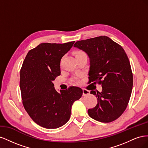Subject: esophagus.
<instances>
[{
	"mask_svg": "<svg viewBox=\"0 0 148 148\" xmlns=\"http://www.w3.org/2000/svg\"><path fill=\"white\" fill-rule=\"evenodd\" d=\"M88 95H89V91L86 90V89H83V96H86Z\"/></svg>",
	"mask_w": 148,
	"mask_h": 148,
	"instance_id": "34e87169",
	"label": "esophagus"
}]
</instances>
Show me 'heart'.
Returning a JSON list of instances; mask_svg holds the SVG:
<instances>
[{
	"instance_id": "b5f03b06",
	"label": "heart",
	"mask_w": 148,
	"mask_h": 148,
	"mask_svg": "<svg viewBox=\"0 0 148 148\" xmlns=\"http://www.w3.org/2000/svg\"><path fill=\"white\" fill-rule=\"evenodd\" d=\"M83 53V52H78L77 53V54H78V53Z\"/></svg>"
}]
</instances>
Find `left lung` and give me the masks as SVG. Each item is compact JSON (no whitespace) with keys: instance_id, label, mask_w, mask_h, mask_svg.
<instances>
[{"instance_id":"left-lung-1","label":"left lung","mask_w":148,"mask_h":148,"mask_svg":"<svg viewBox=\"0 0 148 148\" xmlns=\"http://www.w3.org/2000/svg\"><path fill=\"white\" fill-rule=\"evenodd\" d=\"M73 46L89 57V83H98L102 88L101 92L91 91L97 104L88 109V115L101 122H112L126 109L132 91L133 74L126 53L105 36L77 41Z\"/></svg>"}]
</instances>
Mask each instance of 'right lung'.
I'll return each instance as SVG.
<instances>
[{"label": "right lung", "mask_w": 148, "mask_h": 148, "mask_svg": "<svg viewBox=\"0 0 148 148\" xmlns=\"http://www.w3.org/2000/svg\"><path fill=\"white\" fill-rule=\"evenodd\" d=\"M75 41L44 42L26 55L20 70V86L23 104L35 123L46 128H57L69 120L71 106L83 95L72 86L57 92L53 81L60 75V60Z\"/></svg>", "instance_id": "right-lung-1"}]
</instances>
